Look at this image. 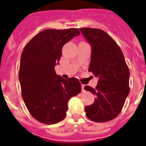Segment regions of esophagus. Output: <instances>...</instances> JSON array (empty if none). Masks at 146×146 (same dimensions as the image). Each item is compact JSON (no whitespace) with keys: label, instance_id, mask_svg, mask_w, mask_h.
Here are the masks:
<instances>
[{"label":"esophagus","instance_id":"obj_1","mask_svg":"<svg viewBox=\"0 0 146 146\" xmlns=\"http://www.w3.org/2000/svg\"><path fill=\"white\" fill-rule=\"evenodd\" d=\"M84 87H85L84 85H82V91H85V90H84Z\"/></svg>","mask_w":146,"mask_h":146}]
</instances>
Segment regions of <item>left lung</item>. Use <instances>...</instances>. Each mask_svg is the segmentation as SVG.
<instances>
[{"instance_id": "1", "label": "left lung", "mask_w": 146, "mask_h": 146, "mask_svg": "<svg viewBox=\"0 0 146 146\" xmlns=\"http://www.w3.org/2000/svg\"><path fill=\"white\" fill-rule=\"evenodd\" d=\"M80 30L92 48L89 71L98 79L96 89L84 87L96 96L85 111L89 120L107 122L117 117L129 95V68L121 49L108 33L98 29Z\"/></svg>"}]
</instances>
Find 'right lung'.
Here are the masks:
<instances>
[{"mask_svg":"<svg viewBox=\"0 0 146 146\" xmlns=\"http://www.w3.org/2000/svg\"><path fill=\"white\" fill-rule=\"evenodd\" d=\"M80 33L78 29H46L23 50L19 72L22 96L31 115L39 122L54 124L64 120L69 100L82 90L77 79L65 80L54 70L63 46Z\"/></svg>","mask_w":146,"mask_h":146,"instance_id":"right-lung-1","label":"right lung"}]
</instances>
